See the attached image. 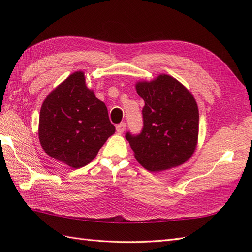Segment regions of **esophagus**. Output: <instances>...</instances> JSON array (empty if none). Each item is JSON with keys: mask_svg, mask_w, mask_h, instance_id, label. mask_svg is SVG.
Here are the masks:
<instances>
[{"mask_svg": "<svg viewBox=\"0 0 252 252\" xmlns=\"http://www.w3.org/2000/svg\"><path fill=\"white\" fill-rule=\"evenodd\" d=\"M116 129H117V132L118 133H123L125 131V129H126V123H124V122H122V123L117 125Z\"/></svg>", "mask_w": 252, "mask_h": 252, "instance_id": "34e87169", "label": "esophagus"}]
</instances>
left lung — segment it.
<instances>
[{
	"label": "left lung",
	"instance_id": "1",
	"mask_svg": "<svg viewBox=\"0 0 252 252\" xmlns=\"http://www.w3.org/2000/svg\"><path fill=\"white\" fill-rule=\"evenodd\" d=\"M143 98V129L126 133L134 157L145 169L163 171L184 164L193 155L199 135V109L191 93L178 80L159 74L135 84Z\"/></svg>",
	"mask_w": 252,
	"mask_h": 252
}]
</instances>
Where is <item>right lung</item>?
<instances>
[{
  "mask_svg": "<svg viewBox=\"0 0 252 252\" xmlns=\"http://www.w3.org/2000/svg\"><path fill=\"white\" fill-rule=\"evenodd\" d=\"M116 131L106 105L75 71L53 89L42 104L39 139L46 154L71 168L90 163Z\"/></svg>",
  "mask_w": 252,
  "mask_h": 252,
  "instance_id": "1",
  "label": "right lung"
}]
</instances>
